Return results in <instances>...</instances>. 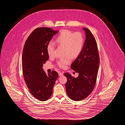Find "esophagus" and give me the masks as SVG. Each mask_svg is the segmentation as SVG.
Returning a JSON list of instances; mask_svg holds the SVG:
<instances>
[{
  "instance_id": "34e87169",
  "label": "esophagus",
  "mask_w": 125,
  "mask_h": 125,
  "mask_svg": "<svg viewBox=\"0 0 125 125\" xmlns=\"http://www.w3.org/2000/svg\"><path fill=\"white\" fill-rule=\"evenodd\" d=\"M59 76H61L62 75H63V72H59Z\"/></svg>"
}]
</instances>
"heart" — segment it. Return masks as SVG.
<instances>
[{
  "instance_id": "1",
  "label": "heart",
  "mask_w": 125,
  "mask_h": 125,
  "mask_svg": "<svg viewBox=\"0 0 125 125\" xmlns=\"http://www.w3.org/2000/svg\"><path fill=\"white\" fill-rule=\"evenodd\" d=\"M55 43L59 46L63 47L65 55H69L72 58H75L82 52L84 45V38L80 32L74 33L68 30H63L55 39ZM54 49L55 45L53 43L50 42L48 43L46 50L49 57L53 55ZM69 56L59 60L58 62L59 66L64 68L66 65L70 63L71 58Z\"/></svg>"
}]
</instances>
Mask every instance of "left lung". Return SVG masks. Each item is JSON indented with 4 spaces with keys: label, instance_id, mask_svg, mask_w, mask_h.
I'll use <instances>...</instances> for the list:
<instances>
[{
    "label": "left lung",
    "instance_id": "obj_1",
    "mask_svg": "<svg viewBox=\"0 0 125 125\" xmlns=\"http://www.w3.org/2000/svg\"><path fill=\"white\" fill-rule=\"evenodd\" d=\"M85 39L82 51L71 65V68L79 73L72 77L66 72L67 81L65 84L66 93L74 101H80L90 94L95 87L97 76L100 59L96 39L90 31L83 28Z\"/></svg>",
    "mask_w": 125,
    "mask_h": 125
}]
</instances>
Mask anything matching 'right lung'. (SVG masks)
<instances>
[{
	"instance_id": "right-lung-1",
	"label": "right lung",
	"mask_w": 125,
	"mask_h": 125,
	"mask_svg": "<svg viewBox=\"0 0 125 125\" xmlns=\"http://www.w3.org/2000/svg\"><path fill=\"white\" fill-rule=\"evenodd\" d=\"M59 32L50 28H37L30 34L24 45L22 66L24 80L30 93L41 101L51 97L59 76L54 71L46 74L42 68L49 59L47 45Z\"/></svg>"
}]
</instances>
